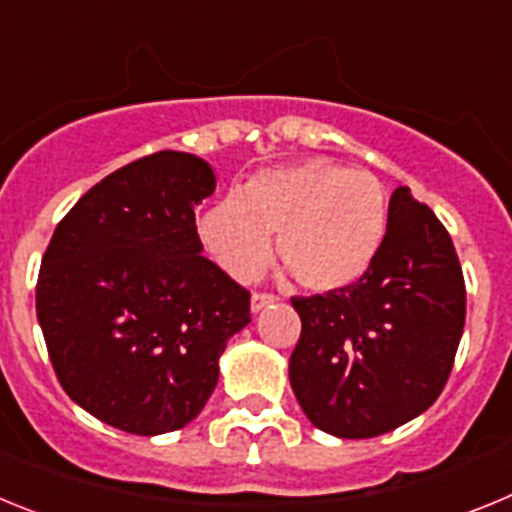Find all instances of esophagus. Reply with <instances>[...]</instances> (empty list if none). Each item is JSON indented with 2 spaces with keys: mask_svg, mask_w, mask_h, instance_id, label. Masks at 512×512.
Masks as SVG:
<instances>
[{
  "mask_svg": "<svg viewBox=\"0 0 512 512\" xmlns=\"http://www.w3.org/2000/svg\"><path fill=\"white\" fill-rule=\"evenodd\" d=\"M274 300H277V295H271V292H253V295H251V310L259 312L261 307L271 305Z\"/></svg>",
  "mask_w": 512,
  "mask_h": 512,
  "instance_id": "1",
  "label": "esophagus"
}]
</instances>
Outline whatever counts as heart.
<instances>
[{
	"mask_svg": "<svg viewBox=\"0 0 512 512\" xmlns=\"http://www.w3.org/2000/svg\"><path fill=\"white\" fill-rule=\"evenodd\" d=\"M387 228L390 200L377 176L323 158L261 171L202 220L205 243L235 279L259 277L277 235L279 261L315 292L364 277Z\"/></svg>",
	"mask_w": 512,
	"mask_h": 512,
	"instance_id": "b5f03b06",
	"label": "heart"
}]
</instances>
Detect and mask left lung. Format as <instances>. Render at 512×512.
Masks as SVG:
<instances>
[{
	"instance_id": "left-lung-1",
	"label": "left lung",
	"mask_w": 512,
	"mask_h": 512,
	"mask_svg": "<svg viewBox=\"0 0 512 512\" xmlns=\"http://www.w3.org/2000/svg\"><path fill=\"white\" fill-rule=\"evenodd\" d=\"M302 333L289 382L315 428L372 438L408 423L449 382L467 289L449 230L408 187L390 200L387 238L364 277L292 297Z\"/></svg>"
}]
</instances>
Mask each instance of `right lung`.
<instances>
[{
  "instance_id": "add662e5",
  "label": "right lung",
  "mask_w": 512,
  "mask_h": 512,
  "mask_svg": "<svg viewBox=\"0 0 512 512\" xmlns=\"http://www.w3.org/2000/svg\"><path fill=\"white\" fill-rule=\"evenodd\" d=\"M212 192L202 158L151 153L94 184L45 248L35 310L53 372L112 428H184L251 323V292L202 256L194 205Z\"/></svg>"
}]
</instances>
